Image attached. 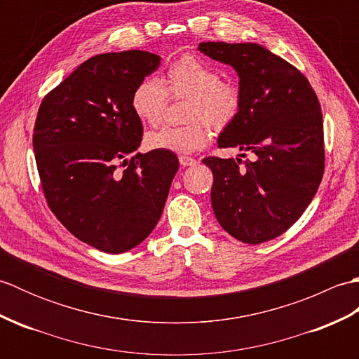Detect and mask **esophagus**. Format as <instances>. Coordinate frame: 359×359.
Returning <instances> with one entry per match:
<instances>
[{
	"label": "esophagus",
	"mask_w": 359,
	"mask_h": 359,
	"mask_svg": "<svg viewBox=\"0 0 359 359\" xmlns=\"http://www.w3.org/2000/svg\"><path fill=\"white\" fill-rule=\"evenodd\" d=\"M179 162L182 166H193L197 163V160L193 157H188V156H180L179 157Z\"/></svg>",
	"instance_id": "obj_1"
}]
</instances>
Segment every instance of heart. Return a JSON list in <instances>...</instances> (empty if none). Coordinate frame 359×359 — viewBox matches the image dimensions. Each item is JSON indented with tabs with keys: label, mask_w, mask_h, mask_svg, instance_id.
<instances>
[{
	"label": "heart",
	"mask_w": 359,
	"mask_h": 359,
	"mask_svg": "<svg viewBox=\"0 0 359 359\" xmlns=\"http://www.w3.org/2000/svg\"><path fill=\"white\" fill-rule=\"evenodd\" d=\"M165 86L157 79H144L131 95V108L143 123L157 125L163 116L168 94L188 97L185 118L180 126H163L144 137L152 151L189 154L203 148L211 139V126L224 129L238 118L242 108L239 88L224 81L219 71L194 55H182L166 67Z\"/></svg>",
	"instance_id": "b5f03b06"
}]
</instances>
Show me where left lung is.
I'll use <instances>...</instances> for the list:
<instances>
[{"label":"left lung","mask_w":359,"mask_h":359,"mask_svg":"<svg viewBox=\"0 0 359 359\" xmlns=\"http://www.w3.org/2000/svg\"><path fill=\"white\" fill-rule=\"evenodd\" d=\"M199 50L239 75L242 108L219 135V148L253 160L205 157L212 171L211 205L234 239L257 245L292 226L324 174L323 112L309 80L256 43H201ZM245 157V154H241Z\"/></svg>","instance_id":"1"}]
</instances>
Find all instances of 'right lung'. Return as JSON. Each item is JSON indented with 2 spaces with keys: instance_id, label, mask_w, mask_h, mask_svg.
I'll return each instance as SVG.
<instances>
[{
  "instance_id": "1",
  "label": "right lung",
  "mask_w": 359,
  "mask_h": 359,
  "mask_svg": "<svg viewBox=\"0 0 359 359\" xmlns=\"http://www.w3.org/2000/svg\"><path fill=\"white\" fill-rule=\"evenodd\" d=\"M158 66L160 57L144 50L100 53L38 109L32 143L49 208L75 238L104 253H125L148 238L179 170L174 152L132 155L143 126L131 95Z\"/></svg>"
}]
</instances>
